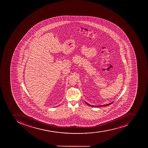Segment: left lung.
Returning <instances> with one entry per match:
<instances>
[{
	"label": "left lung",
	"instance_id": "8db88e82",
	"mask_svg": "<svg viewBox=\"0 0 148 148\" xmlns=\"http://www.w3.org/2000/svg\"><path fill=\"white\" fill-rule=\"evenodd\" d=\"M85 103H86L87 105H88V106H92V107H99V106H100V107H101V106L102 107V106H107L111 105V104H112V103H113V102H112L111 103H109V104H106V105H102V106H92V105H89V104H88L87 103H86V102H85Z\"/></svg>",
	"mask_w": 148,
	"mask_h": 148
}]
</instances>
